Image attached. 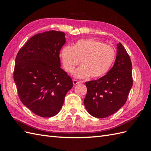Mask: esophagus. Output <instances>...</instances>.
<instances>
[{
  "label": "esophagus",
  "instance_id": "esophagus-1",
  "mask_svg": "<svg viewBox=\"0 0 151 151\" xmlns=\"http://www.w3.org/2000/svg\"><path fill=\"white\" fill-rule=\"evenodd\" d=\"M73 85L74 86H76V85H77V84H80V82L79 81H76V80H73Z\"/></svg>",
  "mask_w": 151,
  "mask_h": 151
}]
</instances>
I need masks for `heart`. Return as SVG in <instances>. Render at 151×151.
I'll return each mask as SVG.
<instances>
[{
    "label": "heart",
    "mask_w": 151,
    "mask_h": 151,
    "mask_svg": "<svg viewBox=\"0 0 151 151\" xmlns=\"http://www.w3.org/2000/svg\"><path fill=\"white\" fill-rule=\"evenodd\" d=\"M115 56L113 47L91 38L80 40L73 47H64L60 52L64 69L69 73H72L81 60L82 65L73 73L75 78L80 79L104 76L113 65Z\"/></svg>",
    "instance_id": "heart-1"
}]
</instances>
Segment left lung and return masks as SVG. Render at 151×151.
<instances>
[{
    "label": "left lung",
    "mask_w": 151,
    "mask_h": 151,
    "mask_svg": "<svg viewBox=\"0 0 151 151\" xmlns=\"http://www.w3.org/2000/svg\"><path fill=\"white\" fill-rule=\"evenodd\" d=\"M117 56L112 68L97 81L86 82L87 94L84 106L88 113L97 118L114 114L127 102L133 80L132 62L121 43L117 45Z\"/></svg>",
    "instance_id": "left-lung-1"
}]
</instances>
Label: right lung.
I'll return each mask as SVG.
<instances>
[{
    "mask_svg": "<svg viewBox=\"0 0 151 151\" xmlns=\"http://www.w3.org/2000/svg\"><path fill=\"white\" fill-rule=\"evenodd\" d=\"M65 34L51 30L34 35L19 50L14 79L22 103L36 115L50 117L60 111L73 81L61 68Z\"/></svg>",
    "mask_w": 151,
    "mask_h": 151,
    "instance_id": "obj_1",
    "label": "right lung"
}]
</instances>
